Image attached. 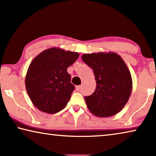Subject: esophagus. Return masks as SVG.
Returning a JSON list of instances; mask_svg holds the SVG:
<instances>
[{
  "instance_id": "esophagus-1",
  "label": "esophagus",
  "mask_w": 156,
  "mask_h": 156,
  "mask_svg": "<svg viewBox=\"0 0 156 156\" xmlns=\"http://www.w3.org/2000/svg\"><path fill=\"white\" fill-rule=\"evenodd\" d=\"M76 90H77V91L80 90L81 88H82V85H78V86H76Z\"/></svg>"
}]
</instances>
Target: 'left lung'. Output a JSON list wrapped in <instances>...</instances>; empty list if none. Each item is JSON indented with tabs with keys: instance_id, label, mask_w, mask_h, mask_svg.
Wrapping results in <instances>:
<instances>
[{
	"instance_id": "left-lung-1",
	"label": "left lung",
	"mask_w": 156,
	"mask_h": 156,
	"mask_svg": "<svg viewBox=\"0 0 156 156\" xmlns=\"http://www.w3.org/2000/svg\"><path fill=\"white\" fill-rule=\"evenodd\" d=\"M82 60L93 69L96 81L92 94L85 96L88 109L107 117L122 110L132 91V78L122 58L115 53L85 54Z\"/></svg>"
}]
</instances>
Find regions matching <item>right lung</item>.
<instances>
[{
  "mask_svg": "<svg viewBox=\"0 0 156 156\" xmlns=\"http://www.w3.org/2000/svg\"><path fill=\"white\" fill-rule=\"evenodd\" d=\"M78 57V53L53 48L32 61L25 82L30 98L39 110L54 114L66 107L75 90L67 68Z\"/></svg>",
  "mask_w": 156,
  "mask_h": 156,
  "instance_id": "add662e5",
  "label": "right lung"
}]
</instances>
